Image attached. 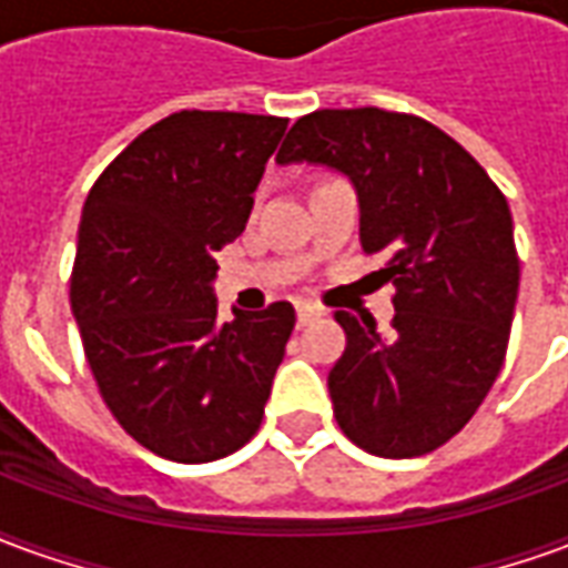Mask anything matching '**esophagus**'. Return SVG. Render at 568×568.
<instances>
[{
	"label": "esophagus",
	"mask_w": 568,
	"mask_h": 568,
	"mask_svg": "<svg viewBox=\"0 0 568 568\" xmlns=\"http://www.w3.org/2000/svg\"><path fill=\"white\" fill-rule=\"evenodd\" d=\"M322 316L320 307H313V304H297V325H307L310 320H316Z\"/></svg>",
	"instance_id": "obj_1"
}]
</instances>
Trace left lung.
<instances>
[{
	"label": "left lung",
	"mask_w": 568,
	"mask_h": 568,
	"mask_svg": "<svg viewBox=\"0 0 568 568\" xmlns=\"http://www.w3.org/2000/svg\"><path fill=\"white\" fill-rule=\"evenodd\" d=\"M276 163L349 179L358 240L395 285L393 332L337 313L344 356L328 371L334 417L362 450L407 459L475 417L499 377L520 261L508 200L444 130L383 109L297 118Z\"/></svg>",
	"instance_id": "obj_1"
}]
</instances>
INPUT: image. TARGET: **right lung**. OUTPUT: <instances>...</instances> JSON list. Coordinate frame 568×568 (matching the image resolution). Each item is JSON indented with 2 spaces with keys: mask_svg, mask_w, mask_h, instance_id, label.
<instances>
[{
  "mask_svg": "<svg viewBox=\"0 0 568 568\" xmlns=\"http://www.w3.org/2000/svg\"><path fill=\"white\" fill-rule=\"evenodd\" d=\"M288 118L175 112L140 133L84 200L72 316L105 407L173 463H212L261 426L295 310L219 320L215 252L246 231Z\"/></svg>",
  "mask_w": 568,
  "mask_h": 568,
  "instance_id": "add662e5",
  "label": "right lung"
}]
</instances>
